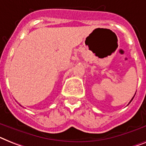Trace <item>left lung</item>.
<instances>
[{"instance_id":"left-lung-1","label":"left lung","mask_w":146,"mask_h":146,"mask_svg":"<svg viewBox=\"0 0 146 146\" xmlns=\"http://www.w3.org/2000/svg\"><path fill=\"white\" fill-rule=\"evenodd\" d=\"M133 98H132V99H131V102H129V103H131V101H132V100H133Z\"/></svg>"}]
</instances>
